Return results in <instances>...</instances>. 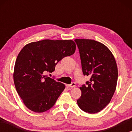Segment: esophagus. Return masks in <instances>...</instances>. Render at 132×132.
I'll return each mask as SVG.
<instances>
[{"label": "esophagus", "mask_w": 132, "mask_h": 132, "mask_svg": "<svg viewBox=\"0 0 132 132\" xmlns=\"http://www.w3.org/2000/svg\"><path fill=\"white\" fill-rule=\"evenodd\" d=\"M76 86V83L75 82H72L70 85H67V86L70 88H74Z\"/></svg>", "instance_id": "1"}]
</instances>
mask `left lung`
<instances>
[{
  "instance_id": "left-lung-1",
  "label": "left lung",
  "mask_w": 132,
  "mask_h": 132,
  "mask_svg": "<svg viewBox=\"0 0 132 132\" xmlns=\"http://www.w3.org/2000/svg\"><path fill=\"white\" fill-rule=\"evenodd\" d=\"M83 74L89 80L80 88L82 95L77 100L85 112H99L111 102L118 80V68L112 53L102 43L93 39H76Z\"/></svg>"
}]
</instances>
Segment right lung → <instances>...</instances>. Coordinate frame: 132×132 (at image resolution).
<instances>
[{
    "label": "right lung",
    "instance_id": "obj_1",
    "mask_svg": "<svg viewBox=\"0 0 132 132\" xmlns=\"http://www.w3.org/2000/svg\"><path fill=\"white\" fill-rule=\"evenodd\" d=\"M75 50L73 41L50 39L29 43L21 49L15 61L14 82L28 109L41 113L53 107L65 86L46 73L55 71L56 65Z\"/></svg>",
    "mask_w": 132,
    "mask_h": 132
}]
</instances>
